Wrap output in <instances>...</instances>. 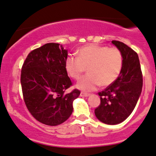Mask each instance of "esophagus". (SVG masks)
Segmentation results:
<instances>
[{
	"label": "esophagus",
	"instance_id": "obj_1",
	"mask_svg": "<svg viewBox=\"0 0 156 156\" xmlns=\"http://www.w3.org/2000/svg\"><path fill=\"white\" fill-rule=\"evenodd\" d=\"M89 93H84V92H82V93H81V97H89Z\"/></svg>",
	"mask_w": 156,
	"mask_h": 156
}]
</instances>
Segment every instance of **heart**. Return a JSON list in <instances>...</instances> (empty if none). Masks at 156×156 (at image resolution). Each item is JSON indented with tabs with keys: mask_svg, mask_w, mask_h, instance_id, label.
Here are the masks:
<instances>
[{
	"mask_svg": "<svg viewBox=\"0 0 156 156\" xmlns=\"http://www.w3.org/2000/svg\"><path fill=\"white\" fill-rule=\"evenodd\" d=\"M122 66V54L119 48L97 44L82 47L78 57L70 55L65 60L66 71L73 79H78L87 67L88 74L76 84L78 89L85 92L93 91L100 85H112L121 74Z\"/></svg>",
	"mask_w": 156,
	"mask_h": 156,
	"instance_id": "heart-1",
	"label": "heart"
}]
</instances>
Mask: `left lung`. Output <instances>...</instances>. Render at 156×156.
Instances as JSON below:
<instances>
[{"instance_id":"1","label":"left lung","mask_w":156,"mask_h":156,"mask_svg":"<svg viewBox=\"0 0 156 156\" xmlns=\"http://www.w3.org/2000/svg\"><path fill=\"white\" fill-rule=\"evenodd\" d=\"M112 42L122 54V69L115 82L98 93L101 104L95 109V115L105 124L115 125L134 109L141 93L143 76L137 53L121 41Z\"/></svg>"}]
</instances>
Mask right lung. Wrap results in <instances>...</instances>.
I'll list each match as a JSON object with an SVG mask.
<instances>
[{
  "mask_svg": "<svg viewBox=\"0 0 156 156\" xmlns=\"http://www.w3.org/2000/svg\"><path fill=\"white\" fill-rule=\"evenodd\" d=\"M67 50L57 43H47L31 51L21 70L26 106L36 120L47 126L64 122L73 112L78 89L65 94L72 82L65 69Z\"/></svg>",
  "mask_w": 156,
  "mask_h": 156,
  "instance_id": "1",
  "label": "right lung"
}]
</instances>
